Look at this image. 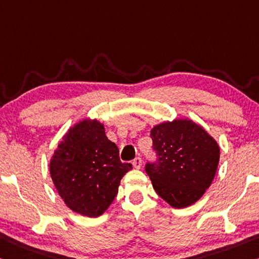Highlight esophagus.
Instances as JSON below:
<instances>
[{
  "mask_svg": "<svg viewBox=\"0 0 259 259\" xmlns=\"http://www.w3.org/2000/svg\"><path fill=\"white\" fill-rule=\"evenodd\" d=\"M142 163H143V160H142V158H139V157H137V158H135L134 160H133V166L135 167V168H141L142 167Z\"/></svg>",
  "mask_w": 259,
  "mask_h": 259,
  "instance_id": "1",
  "label": "esophagus"
}]
</instances>
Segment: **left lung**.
<instances>
[{
    "label": "left lung",
    "instance_id": "left-lung-1",
    "mask_svg": "<svg viewBox=\"0 0 259 259\" xmlns=\"http://www.w3.org/2000/svg\"><path fill=\"white\" fill-rule=\"evenodd\" d=\"M151 138L157 159L146 163L145 171L155 192L176 208L196 203L214 179L219 145L190 120L155 125Z\"/></svg>",
    "mask_w": 259,
    "mask_h": 259
}]
</instances>
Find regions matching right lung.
<instances>
[{
  "mask_svg": "<svg viewBox=\"0 0 259 259\" xmlns=\"http://www.w3.org/2000/svg\"><path fill=\"white\" fill-rule=\"evenodd\" d=\"M49 169L67 206L96 218L113 203L121 179L133 166L121 161L117 146L106 136L104 124L84 120L64 135Z\"/></svg>",
  "mask_w": 259,
  "mask_h": 259,
  "instance_id": "obj_1",
  "label": "right lung"
}]
</instances>
